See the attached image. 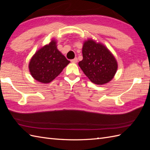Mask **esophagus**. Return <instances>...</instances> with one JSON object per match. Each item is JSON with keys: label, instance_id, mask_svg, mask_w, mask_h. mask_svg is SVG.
Here are the masks:
<instances>
[{"label": "esophagus", "instance_id": "esophagus-1", "mask_svg": "<svg viewBox=\"0 0 150 150\" xmlns=\"http://www.w3.org/2000/svg\"><path fill=\"white\" fill-rule=\"evenodd\" d=\"M71 62H72V63H76L77 62H78V58L76 57V58L73 59L71 60Z\"/></svg>", "mask_w": 150, "mask_h": 150}]
</instances>
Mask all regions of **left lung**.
I'll return each mask as SVG.
<instances>
[{"label": "left lung", "mask_w": 150, "mask_h": 150, "mask_svg": "<svg viewBox=\"0 0 150 150\" xmlns=\"http://www.w3.org/2000/svg\"><path fill=\"white\" fill-rule=\"evenodd\" d=\"M82 61L78 64L92 83L102 85L108 83L115 76L117 63L107 47L93 39L84 42Z\"/></svg>", "instance_id": "left-lung-1"}]
</instances>
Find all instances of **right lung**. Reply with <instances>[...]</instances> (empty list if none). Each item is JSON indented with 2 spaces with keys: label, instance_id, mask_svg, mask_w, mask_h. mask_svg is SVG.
<instances>
[{
  "label": "right lung",
  "instance_id": "add662e5",
  "mask_svg": "<svg viewBox=\"0 0 150 150\" xmlns=\"http://www.w3.org/2000/svg\"><path fill=\"white\" fill-rule=\"evenodd\" d=\"M69 62L57 49L56 41L53 39L35 53L30 61L29 69L34 79L46 84L59 75Z\"/></svg>",
  "mask_w": 150,
  "mask_h": 150
}]
</instances>
